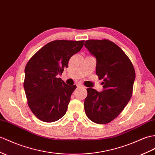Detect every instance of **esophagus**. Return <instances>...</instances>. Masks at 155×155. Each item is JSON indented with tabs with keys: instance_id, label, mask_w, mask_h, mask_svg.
I'll return each mask as SVG.
<instances>
[{
	"instance_id": "esophagus-1",
	"label": "esophagus",
	"mask_w": 155,
	"mask_h": 155,
	"mask_svg": "<svg viewBox=\"0 0 155 155\" xmlns=\"http://www.w3.org/2000/svg\"><path fill=\"white\" fill-rule=\"evenodd\" d=\"M77 87H81V88H85V86H84L83 84H81V83L77 84Z\"/></svg>"
}]
</instances>
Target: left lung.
Listing matches in <instances>:
<instances>
[{"instance_id": "obj_1", "label": "left lung", "mask_w": 155, "mask_h": 155, "mask_svg": "<svg viewBox=\"0 0 155 155\" xmlns=\"http://www.w3.org/2000/svg\"><path fill=\"white\" fill-rule=\"evenodd\" d=\"M84 45L96 59V74L104 80L102 92L87 88L85 113L94 123L108 124L117 117L131 98L135 69L126 54L112 41L90 39Z\"/></svg>"}]
</instances>
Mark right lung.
Segmentation results:
<instances>
[{
  "label": "right lung",
  "instance_id": "add662e5",
  "mask_svg": "<svg viewBox=\"0 0 155 155\" xmlns=\"http://www.w3.org/2000/svg\"><path fill=\"white\" fill-rule=\"evenodd\" d=\"M84 41H51L29 60L24 70V88L28 106L39 120L56 121L66 114L77 86L68 85L57 76L68 67L69 59L80 51Z\"/></svg>",
  "mask_w": 155,
  "mask_h": 155
}]
</instances>
